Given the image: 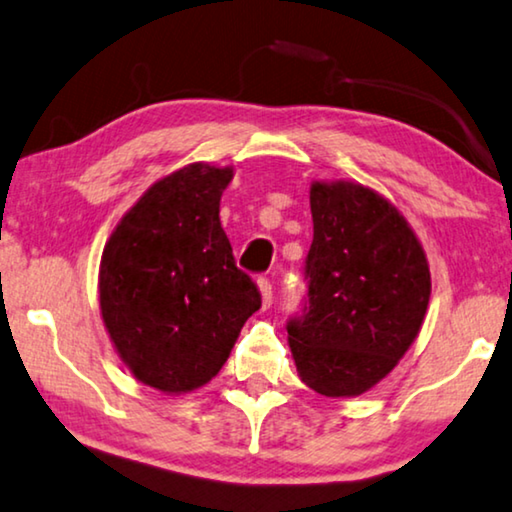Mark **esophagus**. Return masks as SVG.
<instances>
[{
	"instance_id": "1",
	"label": "esophagus",
	"mask_w": 512,
	"mask_h": 512,
	"mask_svg": "<svg viewBox=\"0 0 512 512\" xmlns=\"http://www.w3.org/2000/svg\"><path fill=\"white\" fill-rule=\"evenodd\" d=\"M258 286H261L263 306H265V309H267V306H270V304H272V300H274V297H272V293H274V290H272V283L267 281V279H261V281H258Z\"/></svg>"
}]
</instances>
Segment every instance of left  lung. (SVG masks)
<instances>
[{
  "mask_svg": "<svg viewBox=\"0 0 512 512\" xmlns=\"http://www.w3.org/2000/svg\"><path fill=\"white\" fill-rule=\"evenodd\" d=\"M313 242L302 311L288 343L306 387L359 396L387 377L419 334L430 270L405 217L364 185H311Z\"/></svg>",
  "mask_w": 512,
  "mask_h": 512,
  "instance_id": "left-lung-1",
  "label": "left lung"
}]
</instances>
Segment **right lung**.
I'll list each match as a JSON object with an SVG mask.
<instances>
[{
	"label": "right lung",
	"instance_id": "obj_1",
	"mask_svg": "<svg viewBox=\"0 0 512 512\" xmlns=\"http://www.w3.org/2000/svg\"><path fill=\"white\" fill-rule=\"evenodd\" d=\"M231 169L190 164L130 208L100 261V311L132 375L148 387L199 389L261 309L219 222Z\"/></svg>",
	"mask_w": 512,
	"mask_h": 512
}]
</instances>
